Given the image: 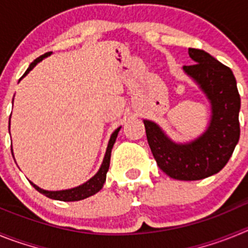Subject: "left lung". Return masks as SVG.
<instances>
[{
  "mask_svg": "<svg viewBox=\"0 0 248 248\" xmlns=\"http://www.w3.org/2000/svg\"><path fill=\"white\" fill-rule=\"evenodd\" d=\"M189 56L195 63L184 65V71L211 100L212 118L206 133L192 143L179 145L153 122L144 120V125L157 166L172 179L191 181L216 174L231 157L240 139L241 98L229 67L198 48H189Z\"/></svg>",
  "mask_w": 248,
  "mask_h": 248,
  "instance_id": "left-lung-1",
  "label": "left lung"
}]
</instances>
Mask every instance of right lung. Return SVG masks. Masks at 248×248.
<instances>
[{
  "label": "right lung",
  "mask_w": 248,
  "mask_h": 248,
  "mask_svg": "<svg viewBox=\"0 0 248 248\" xmlns=\"http://www.w3.org/2000/svg\"><path fill=\"white\" fill-rule=\"evenodd\" d=\"M48 54H50V52H47V53H45L43 56L34 59L33 62L30 64V67H28V69L26 71V73L23 74V77H25L26 74H27L28 72H30L31 69L37 64V63L41 62L45 57H47ZM119 130L120 128H118L117 130L114 131L113 134H111L110 140H109L108 148H107V153H105L104 160H103V164L102 166H100L99 171H98L97 174L92 177L91 180H88L85 184L78 186V187H74V189L62 190V191H46V190L39 189L38 186L34 185L33 183H31V184L33 185V187L37 190V191L46 195L47 198L54 199V200H59V201H78V200H83V199L85 198H89V196L94 195L95 192H98L103 187V184H104L105 177H107V171H108V169H109V164H110L111 149H113V145L114 143H115V139H117Z\"/></svg>",
  "instance_id": "right-lung-1"
}]
</instances>
